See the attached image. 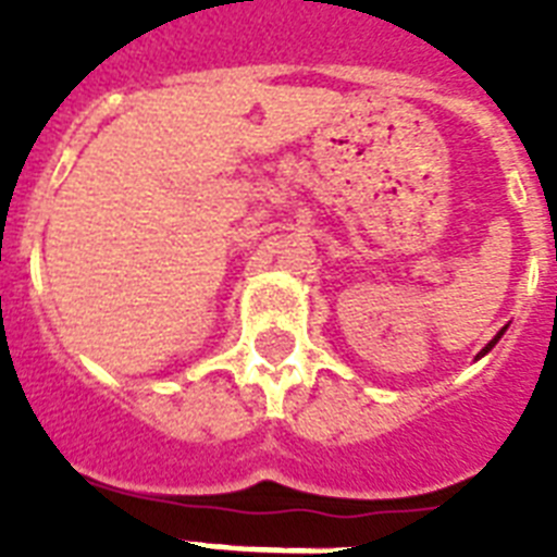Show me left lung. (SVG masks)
<instances>
[{"label": "left lung", "mask_w": 557, "mask_h": 557, "mask_svg": "<svg viewBox=\"0 0 557 557\" xmlns=\"http://www.w3.org/2000/svg\"><path fill=\"white\" fill-rule=\"evenodd\" d=\"M506 330H509V326H503V330H500V332H497V335H494V338H492V341H488V344H485V347H483V349H480V352H476V358H483V356H488V352H492V349H494V344H497V341H500V338H503V332H506ZM476 358H474V361H476Z\"/></svg>", "instance_id": "1"}]
</instances>
